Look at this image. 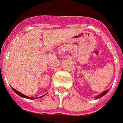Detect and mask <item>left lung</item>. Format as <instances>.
<instances>
[{"mask_svg": "<svg viewBox=\"0 0 123 123\" xmlns=\"http://www.w3.org/2000/svg\"><path fill=\"white\" fill-rule=\"evenodd\" d=\"M108 91H109V89H107V90H105V91H103V92H102V93H101V94H100V95H99L98 96V97H97V98H96V99L100 98H101V97H103V96H104V95H105L106 93H107Z\"/></svg>", "mask_w": 123, "mask_h": 123, "instance_id": "8db88e82", "label": "left lung"}]
</instances>
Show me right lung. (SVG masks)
<instances>
[{
    "label": "right lung",
    "instance_id": "right-lung-1",
    "mask_svg": "<svg viewBox=\"0 0 123 123\" xmlns=\"http://www.w3.org/2000/svg\"><path fill=\"white\" fill-rule=\"evenodd\" d=\"M12 90H13V91H14V92H15V93H16V94H18V95H19L20 97H23V98H28V99H32V100H34V99L38 98H31V97H27V96H26V95H23V94H22V93H20V92H19V91H17V90H16V89H14V88H12ZM43 96H44V95H43ZM43 96H42V97H39V98H41V97H43Z\"/></svg>",
    "mask_w": 123,
    "mask_h": 123
}]
</instances>
